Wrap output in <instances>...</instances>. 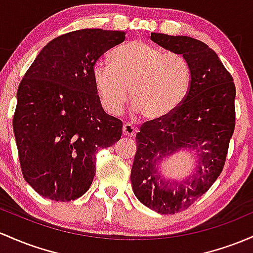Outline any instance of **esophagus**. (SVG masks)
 <instances>
[{"instance_id": "obj_1", "label": "esophagus", "mask_w": 253, "mask_h": 253, "mask_svg": "<svg viewBox=\"0 0 253 253\" xmlns=\"http://www.w3.org/2000/svg\"><path fill=\"white\" fill-rule=\"evenodd\" d=\"M122 132H124V134L127 135V137H134V135L137 134L138 128L137 127L132 126L131 124H125L124 126H122Z\"/></svg>"}]
</instances>
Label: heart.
Returning a JSON list of instances; mask_svg holds the SVG:
<instances>
[{"mask_svg":"<svg viewBox=\"0 0 253 253\" xmlns=\"http://www.w3.org/2000/svg\"><path fill=\"white\" fill-rule=\"evenodd\" d=\"M110 65L97 63L93 86L107 113H121L129 97L133 110L149 121L168 118L185 101L192 83L187 60L141 41H131L114 49Z\"/></svg>","mask_w":253,"mask_h":253,"instance_id":"heart-1","label":"heart"}]
</instances>
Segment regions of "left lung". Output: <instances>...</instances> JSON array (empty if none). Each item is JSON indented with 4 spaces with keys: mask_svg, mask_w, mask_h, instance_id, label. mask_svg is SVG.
Segmentation results:
<instances>
[{
    "mask_svg": "<svg viewBox=\"0 0 253 253\" xmlns=\"http://www.w3.org/2000/svg\"><path fill=\"white\" fill-rule=\"evenodd\" d=\"M151 41L187 60L192 83L181 105L161 121L144 124L135 135L131 182L140 203L158 213L187 209L220 176L235 126V85L217 54L187 36L151 33ZM180 151L195 155L186 179L165 177L162 163Z\"/></svg>",
    "mask_w": 253,
    "mask_h": 253,
    "instance_id": "1",
    "label": "left lung"
}]
</instances>
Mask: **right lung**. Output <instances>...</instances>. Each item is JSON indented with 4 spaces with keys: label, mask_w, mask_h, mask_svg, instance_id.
Returning <instances> with one entry per match:
<instances>
[{
    "label": "right lung",
    "mask_w": 253,
    "mask_h": 253,
    "mask_svg": "<svg viewBox=\"0 0 253 253\" xmlns=\"http://www.w3.org/2000/svg\"><path fill=\"white\" fill-rule=\"evenodd\" d=\"M121 31L86 29L49 42L27 69L16 93L13 129L23 175L44 198L69 202L90 188L96 152L122 134L97 96V60L125 41Z\"/></svg>",
    "instance_id": "add662e5"
}]
</instances>
